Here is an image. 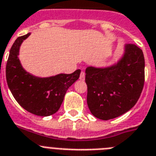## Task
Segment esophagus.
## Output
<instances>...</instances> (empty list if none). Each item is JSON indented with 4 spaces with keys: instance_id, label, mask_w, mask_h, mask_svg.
<instances>
[{
    "instance_id": "esophagus-1",
    "label": "esophagus",
    "mask_w": 156,
    "mask_h": 156,
    "mask_svg": "<svg viewBox=\"0 0 156 156\" xmlns=\"http://www.w3.org/2000/svg\"><path fill=\"white\" fill-rule=\"evenodd\" d=\"M85 76H86V74H85V72L84 71H81V74H80V80L81 81H84L85 80Z\"/></svg>"
}]
</instances>
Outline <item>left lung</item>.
<instances>
[{
	"label": "left lung",
	"mask_w": 156,
	"mask_h": 156,
	"mask_svg": "<svg viewBox=\"0 0 156 156\" xmlns=\"http://www.w3.org/2000/svg\"><path fill=\"white\" fill-rule=\"evenodd\" d=\"M87 104L93 115L102 120L115 119L137 102L144 84V57L135 44L126 45L117 64L108 68L86 70Z\"/></svg>",
	"instance_id": "8db88e82"
}]
</instances>
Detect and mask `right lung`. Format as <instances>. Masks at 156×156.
<instances>
[{
  "label": "right lung",
  "mask_w": 156,
  "mask_h": 156,
  "mask_svg": "<svg viewBox=\"0 0 156 156\" xmlns=\"http://www.w3.org/2000/svg\"><path fill=\"white\" fill-rule=\"evenodd\" d=\"M30 34L19 37L11 48L6 64L7 83L16 101L25 110L36 115H52L59 109L66 92L78 79L81 70L43 78L27 72L18 55L20 44Z\"/></svg>",
  "instance_id": "add662e5"
}]
</instances>
